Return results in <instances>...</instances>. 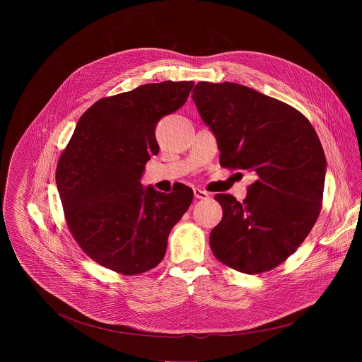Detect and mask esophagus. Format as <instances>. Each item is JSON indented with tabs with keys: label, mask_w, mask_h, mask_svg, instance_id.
I'll use <instances>...</instances> for the list:
<instances>
[{
	"label": "esophagus",
	"mask_w": 362,
	"mask_h": 362,
	"mask_svg": "<svg viewBox=\"0 0 362 362\" xmlns=\"http://www.w3.org/2000/svg\"><path fill=\"white\" fill-rule=\"evenodd\" d=\"M193 194H194V199H206V197H209V193H206L202 189H193Z\"/></svg>",
	"instance_id": "obj_1"
}]
</instances>
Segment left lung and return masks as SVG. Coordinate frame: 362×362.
<instances>
[{"label": "left lung", "mask_w": 362, "mask_h": 362, "mask_svg": "<svg viewBox=\"0 0 362 362\" xmlns=\"http://www.w3.org/2000/svg\"><path fill=\"white\" fill-rule=\"evenodd\" d=\"M192 98L216 136L221 166L253 176L242 203L215 196L223 216L211 232V249L235 271H271L320 216L327 169L320 137L300 112L242 84L200 81Z\"/></svg>", "instance_id": "obj_1"}]
</instances>
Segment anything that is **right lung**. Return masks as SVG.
<instances>
[{
  "mask_svg": "<svg viewBox=\"0 0 362 362\" xmlns=\"http://www.w3.org/2000/svg\"><path fill=\"white\" fill-rule=\"evenodd\" d=\"M194 83L163 81L95 101L77 122L56 180L67 226L94 262L122 275L158 267L193 192L143 189L158 122L185 105Z\"/></svg>",
  "mask_w": 362,
  "mask_h": 362,
  "instance_id": "obj_1",
  "label": "right lung"
}]
</instances>
